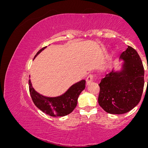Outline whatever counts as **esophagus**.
Here are the masks:
<instances>
[{"label":"esophagus","mask_w":148,"mask_h":148,"mask_svg":"<svg viewBox=\"0 0 148 148\" xmlns=\"http://www.w3.org/2000/svg\"><path fill=\"white\" fill-rule=\"evenodd\" d=\"M94 77H95V76L93 74L88 75V76L87 77V78H86V84L87 85L90 84V83L92 82L93 80H94Z\"/></svg>","instance_id":"1"}]
</instances>
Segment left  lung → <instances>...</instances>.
I'll return each mask as SVG.
<instances>
[{
	"label": "left lung",
	"instance_id": "1",
	"mask_svg": "<svg viewBox=\"0 0 148 148\" xmlns=\"http://www.w3.org/2000/svg\"><path fill=\"white\" fill-rule=\"evenodd\" d=\"M121 69H113L99 84V105L110 114L130 111L141 100L144 86V68L136 49L128 46L121 54Z\"/></svg>",
	"mask_w": 148,
	"mask_h": 148
}]
</instances>
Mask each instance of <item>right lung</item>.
<instances>
[{
    "mask_svg": "<svg viewBox=\"0 0 148 148\" xmlns=\"http://www.w3.org/2000/svg\"><path fill=\"white\" fill-rule=\"evenodd\" d=\"M46 47L41 49L34 59ZM85 80H82L72 85L62 95L49 97L37 92L32 86L31 80H29V92L33 103L41 111L51 116H64L71 113L76 107L79 95L85 88Z\"/></svg>",
    "mask_w": 148,
    "mask_h": 148,
    "instance_id": "obj_1",
    "label": "right lung"
}]
</instances>
